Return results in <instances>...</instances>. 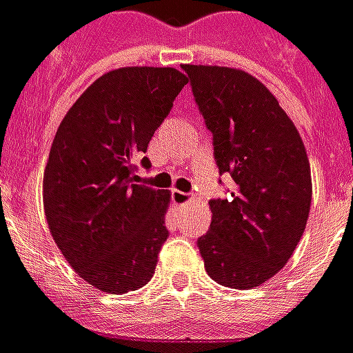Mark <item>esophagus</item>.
<instances>
[{"label": "esophagus", "mask_w": 353, "mask_h": 353, "mask_svg": "<svg viewBox=\"0 0 353 353\" xmlns=\"http://www.w3.org/2000/svg\"><path fill=\"white\" fill-rule=\"evenodd\" d=\"M172 201H174V205H179V207H183V205H189V203H193V195H189V193H183V191H179V189H174V191H172Z\"/></svg>", "instance_id": "34e87169"}]
</instances>
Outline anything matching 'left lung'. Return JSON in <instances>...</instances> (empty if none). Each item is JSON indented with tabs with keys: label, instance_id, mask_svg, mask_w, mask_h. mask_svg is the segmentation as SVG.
Instances as JSON below:
<instances>
[{
	"label": "left lung",
	"instance_id": "1",
	"mask_svg": "<svg viewBox=\"0 0 353 353\" xmlns=\"http://www.w3.org/2000/svg\"><path fill=\"white\" fill-rule=\"evenodd\" d=\"M212 133L220 174L236 191L210 201L199 237L207 274L236 290L261 286L286 265L311 208V168L294 121L261 81L241 69L183 65Z\"/></svg>",
	"mask_w": 353,
	"mask_h": 353
}]
</instances>
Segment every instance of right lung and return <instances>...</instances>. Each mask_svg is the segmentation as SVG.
Wrapping results in <instances>:
<instances>
[{"instance_id": "right-lung-1", "label": "right lung", "mask_w": 353, "mask_h": 353, "mask_svg": "<svg viewBox=\"0 0 353 353\" xmlns=\"http://www.w3.org/2000/svg\"><path fill=\"white\" fill-rule=\"evenodd\" d=\"M187 83L174 67L114 69L57 127L42 185L46 222L67 263L100 292H133L154 274L170 191L133 183V160Z\"/></svg>"}]
</instances>
